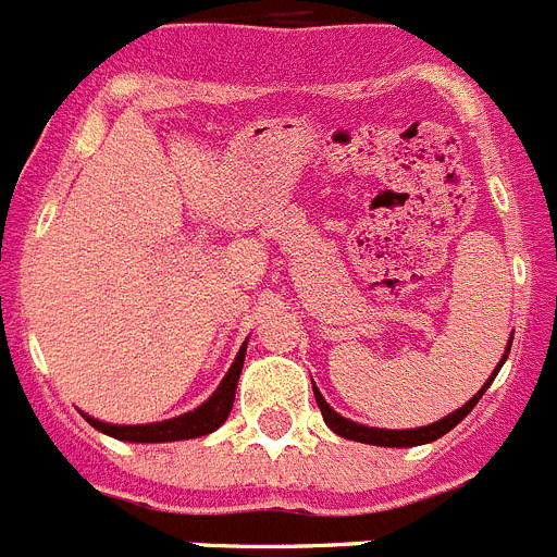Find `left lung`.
<instances>
[{"instance_id":"left-lung-1","label":"left lung","mask_w":557,"mask_h":557,"mask_svg":"<svg viewBox=\"0 0 557 557\" xmlns=\"http://www.w3.org/2000/svg\"><path fill=\"white\" fill-rule=\"evenodd\" d=\"M510 343H513V339H510ZM510 343H508V351H510ZM505 357H508V354H505ZM502 362H505V359H502ZM502 362H499V366H496L494 376H496V373H499ZM494 376H491L488 382H485V387H482V391L476 393L474 398H471L469 405H462L460 410H455V412H451V416L441 418V421H435V424L418 426V430H376V426L354 424V421H348V418L337 416V412H334L332 407H329L326 401H323L321 391H318V387H314V385L312 387H314V401H318V407H321V412H323V421H326L329 430L337 432L339 437H348V441H359V444H371V446H421V444H432V441H437V437H444L449 430H455V426L460 424L462 418H466L471 410H474V405L482 398V393L488 391V385H491V382H494Z\"/></svg>"}]
</instances>
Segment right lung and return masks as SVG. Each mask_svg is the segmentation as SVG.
<instances>
[{
	"label": "right lung",
	"mask_w": 557,
	"mask_h": 557,
	"mask_svg": "<svg viewBox=\"0 0 557 557\" xmlns=\"http://www.w3.org/2000/svg\"><path fill=\"white\" fill-rule=\"evenodd\" d=\"M245 362V346L236 354L234 366L228 368L225 379L220 382V387L214 391V396L200 405L195 412H186V416L170 418V421H161V424H141V426H116V424H102V421H95L88 418L86 421L95 430L106 432L111 437H120V441H131V444H164V441H189V437L209 435V432L218 430L228 418L231 405H234V393L236 382H239V373H243Z\"/></svg>",
	"instance_id": "right-lung-1"
}]
</instances>
